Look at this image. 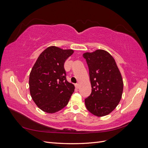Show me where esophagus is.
<instances>
[{
	"instance_id": "1",
	"label": "esophagus",
	"mask_w": 148,
	"mask_h": 148,
	"mask_svg": "<svg viewBox=\"0 0 148 148\" xmlns=\"http://www.w3.org/2000/svg\"><path fill=\"white\" fill-rule=\"evenodd\" d=\"M79 84L78 83L75 84V88H77V89H78V88H79Z\"/></svg>"
}]
</instances>
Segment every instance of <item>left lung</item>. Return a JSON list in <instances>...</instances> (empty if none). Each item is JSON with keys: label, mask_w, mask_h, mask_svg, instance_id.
I'll list each match as a JSON object with an SVG mask.
<instances>
[{"label": "left lung", "mask_w": 148, "mask_h": 148, "mask_svg": "<svg viewBox=\"0 0 148 148\" xmlns=\"http://www.w3.org/2000/svg\"><path fill=\"white\" fill-rule=\"evenodd\" d=\"M89 68L91 93L84 100L86 109L97 117L112 112L122 98L123 83L116 62L110 53L98 49L83 53Z\"/></svg>", "instance_id": "1"}]
</instances>
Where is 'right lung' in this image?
<instances>
[{
    "label": "right lung",
    "mask_w": 148,
    "mask_h": 148,
    "mask_svg": "<svg viewBox=\"0 0 148 148\" xmlns=\"http://www.w3.org/2000/svg\"><path fill=\"white\" fill-rule=\"evenodd\" d=\"M71 49L50 46L38 57L29 74L31 97L40 109L53 114L68 104L75 90L67 82L64 63L73 54Z\"/></svg>",
    "instance_id": "right-lung-1"
}]
</instances>
